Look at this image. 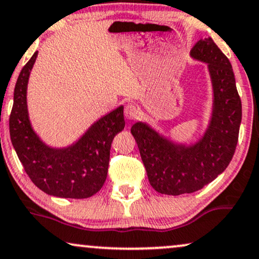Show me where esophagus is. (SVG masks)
I'll return each mask as SVG.
<instances>
[{"label": "esophagus", "instance_id": "obj_1", "mask_svg": "<svg viewBox=\"0 0 259 259\" xmlns=\"http://www.w3.org/2000/svg\"><path fill=\"white\" fill-rule=\"evenodd\" d=\"M124 116L128 120L137 119V116H138V108L132 103L126 104V107H124Z\"/></svg>", "mask_w": 259, "mask_h": 259}]
</instances>
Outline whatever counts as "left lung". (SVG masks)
Here are the masks:
<instances>
[{
    "instance_id": "8db88e82",
    "label": "left lung",
    "mask_w": 259,
    "mask_h": 259,
    "mask_svg": "<svg viewBox=\"0 0 259 259\" xmlns=\"http://www.w3.org/2000/svg\"><path fill=\"white\" fill-rule=\"evenodd\" d=\"M191 56L207 63L213 86L211 122L203 138L186 148L162 138L143 122L131 128L150 185L169 196L196 192L228 167L237 148L241 122V100L228 57L211 38L196 43Z\"/></svg>"
}]
</instances>
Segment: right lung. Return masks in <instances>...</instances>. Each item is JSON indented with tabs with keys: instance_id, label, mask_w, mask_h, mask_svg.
<instances>
[{
	"instance_id": "add662e5",
	"label": "right lung",
	"mask_w": 259,
	"mask_h": 259,
	"mask_svg": "<svg viewBox=\"0 0 259 259\" xmlns=\"http://www.w3.org/2000/svg\"><path fill=\"white\" fill-rule=\"evenodd\" d=\"M36 52L22 67L14 89L9 133L22 167L32 183L50 196L82 199L94 196L105 183L114 137L124 127L123 107H119L91 126L74 145L48 148L31 128L26 88Z\"/></svg>"
}]
</instances>
